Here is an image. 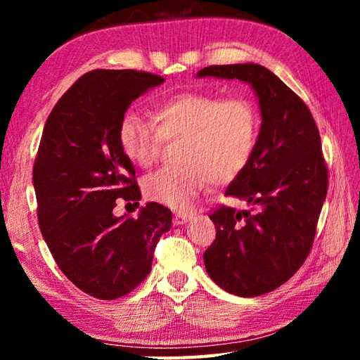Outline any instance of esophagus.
Instances as JSON below:
<instances>
[{
  "label": "esophagus",
  "mask_w": 360,
  "mask_h": 360,
  "mask_svg": "<svg viewBox=\"0 0 360 360\" xmlns=\"http://www.w3.org/2000/svg\"><path fill=\"white\" fill-rule=\"evenodd\" d=\"M188 216L187 212H174V216H173V224L174 225H181V224H186L187 221H188Z\"/></svg>",
  "instance_id": "34e87169"
}]
</instances>
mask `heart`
Returning a JSON list of instances; mask_svg holds the SVG:
<instances>
[{"label": "heart", "mask_w": 360, "mask_h": 360, "mask_svg": "<svg viewBox=\"0 0 360 360\" xmlns=\"http://www.w3.org/2000/svg\"><path fill=\"white\" fill-rule=\"evenodd\" d=\"M262 115L246 96L182 92L158 103L154 124L125 112L117 125L119 148L136 167L157 162L165 141H179L176 160L149 174L146 197L173 210H187L192 200L214 182H227L245 172L259 146Z\"/></svg>", "instance_id": "1"}]
</instances>
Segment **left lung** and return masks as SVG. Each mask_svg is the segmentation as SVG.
Returning <instances> with one entry per match:
<instances>
[{
    "label": "left lung",
    "instance_id": "obj_1",
    "mask_svg": "<svg viewBox=\"0 0 360 360\" xmlns=\"http://www.w3.org/2000/svg\"><path fill=\"white\" fill-rule=\"evenodd\" d=\"M205 76L245 81L259 96V146L225 191L252 208L216 206L210 214L216 240L203 254L219 288L257 297L294 276L313 248L328 186L319 130L300 96L264 66L212 65L198 71Z\"/></svg>",
    "mask_w": 360,
    "mask_h": 360
}]
</instances>
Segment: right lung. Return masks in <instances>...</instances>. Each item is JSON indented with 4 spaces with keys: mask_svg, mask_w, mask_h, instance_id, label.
<instances>
[{
    "mask_svg": "<svg viewBox=\"0 0 360 360\" xmlns=\"http://www.w3.org/2000/svg\"><path fill=\"white\" fill-rule=\"evenodd\" d=\"M163 81L136 70L85 72L49 114L34 158L38 222L49 251L77 289L100 300L136 289L172 229V211L160 203H148L138 217L112 214L115 200H141L135 168L119 148V120Z\"/></svg>",
    "mask_w": 360,
    "mask_h": 360,
    "instance_id": "obj_1",
    "label": "right lung"
}]
</instances>
